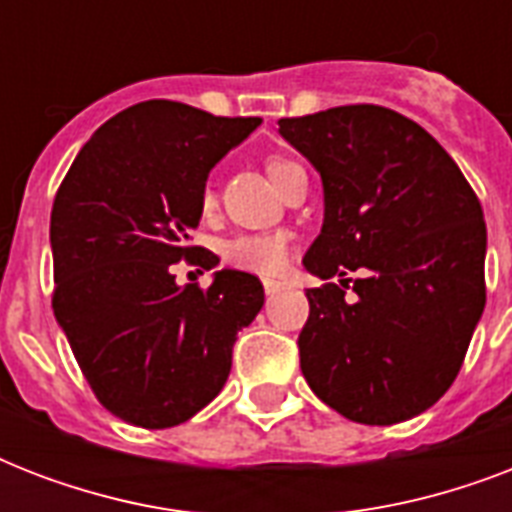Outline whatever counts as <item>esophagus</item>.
I'll use <instances>...</instances> for the list:
<instances>
[{
  "mask_svg": "<svg viewBox=\"0 0 512 512\" xmlns=\"http://www.w3.org/2000/svg\"><path fill=\"white\" fill-rule=\"evenodd\" d=\"M263 289H265V295H279L281 289H287V284L279 279H263Z\"/></svg>",
  "mask_w": 512,
  "mask_h": 512,
  "instance_id": "34e87169",
  "label": "esophagus"
}]
</instances>
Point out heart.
I'll use <instances>...</instances> for the list:
<instances>
[{
	"instance_id": "1",
	"label": "heart",
	"mask_w": 512,
	"mask_h": 512,
	"mask_svg": "<svg viewBox=\"0 0 512 512\" xmlns=\"http://www.w3.org/2000/svg\"><path fill=\"white\" fill-rule=\"evenodd\" d=\"M295 167H300V164L292 162V159H284V156L268 159V175H271V180L276 185L289 172L295 170ZM201 207H215V191H212V185H207L204 193H201ZM289 255H292V236H289V231L236 233V236H231L223 244L225 263L252 273H279L289 263Z\"/></svg>"
}]
</instances>
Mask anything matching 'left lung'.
Returning <instances> with one entry per match:
<instances>
[{
    "instance_id": "8db88e82",
    "label": "left lung",
    "mask_w": 512,
    "mask_h": 512,
    "mask_svg": "<svg viewBox=\"0 0 512 512\" xmlns=\"http://www.w3.org/2000/svg\"><path fill=\"white\" fill-rule=\"evenodd\" d=\"M316 167L324 225L303 265L342 287L308 289L300 369L342 417L393 425L444 396L486 305L476 193L420 124L382 106L279 119ZM350 270L356 301L344 297Z\"/></svg>"
}]
</instances>
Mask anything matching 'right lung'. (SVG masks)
Listing matches in <instances>:
<instances>
[{"label": "right lung", "instance_id": "1", "mask_svg": "<svg viewBox=\"0 0 512 512\" xmlns=\"http://www.w3.org/2000/svg\"><path fill=\"white\" fill-rule=\"evenodd\" d=\"M260 122L146 100L108 119L60 183L52 311L119 420L148 430L191 420L223 390L236 332L263 308L252 273L223 268L207 289L172 276L183 257L207 263L188 239L209 170Z\"/></svg>", "mask_w": 512, "mask_h": 512}]
</instances>
